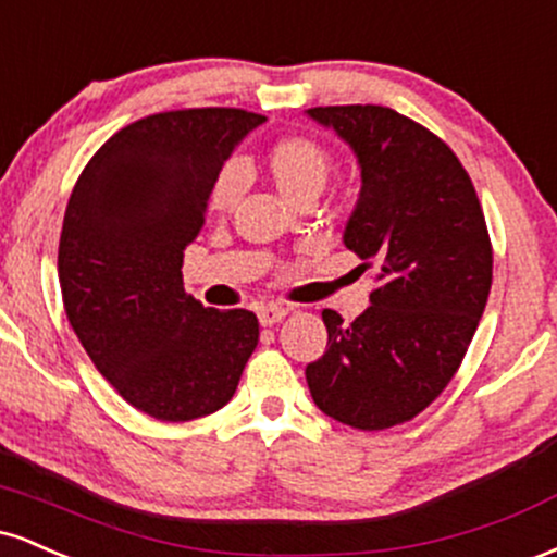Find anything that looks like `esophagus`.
Returning <instances> with one entry per match:
<instances>
[{"label":"esophagus","mask_w":557,"mask_h":557,"mask_svg":"<svg viewBox=\"0 0 557 557\" xmlns=\"http://www.w3.org/2000/svg\"><path fill=\"white\" fill-rule=\"evenodd\" d=\"M257 317H259L261 327H272V324L283 322V319L287 317V309L285 306H261V309L257 311Z\"/></svg>","instance_id":"obj_1"}]
</instances>
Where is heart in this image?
Here are the masks:
<instances>
[{
    "instance_id": "b5f03b06",
    "label": "heart",
    "mask_w": 557,
    "mask_h": 557,
    "mask_svg": "<svg viewBox=\"0 0 557 557\" xmlns=\"http://www.w3.org/2000/svg\"><path fill=\"white\" fill-rule=\"evenodd\" d=\"M264 170L274 188H277V194L296 207L304 198H317L322 194L330 175V157L317 140L306 136H290L267 149ZM238 170H222L212 185V194H209V207L214 212L227 209L235 201V196H238Z\"/></svg>"
}]
</instances>
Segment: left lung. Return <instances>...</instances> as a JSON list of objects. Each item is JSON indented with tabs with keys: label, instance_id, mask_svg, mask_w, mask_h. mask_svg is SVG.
<instances>
[{
	"label": "left lung",
	"instance_id": "left-lung-1",
	"mask_svg": "<svg viewBox=\"0 0 557 557\" xmlns=\"http://www.w3.org/2000/svg\"><path fill=\"white\" fill-rule=\"evenodd\" d=\"M361 172L345 248L374 267L369 309H324L327 350L306 367L319 411L387 430L424 411L461 367L492 285L487 225L471 177L434 133L374 104L314 107Z\"/></svg>",
	"mask_w": 557,
	"mask_h": 557
}]
</instances>
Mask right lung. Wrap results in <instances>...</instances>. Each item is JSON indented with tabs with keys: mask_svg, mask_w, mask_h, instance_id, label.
I'll return each mask as SVG.
<instances>
[{
	"mask_svg": "<svg viewBox=\"0 0 557 557\" xmlns=\"http://www.w3.org/2000/svg\"><path fill=\"white\" fill-rule=\"evenodd\" d=\"M264 120L225 107L151 114L96 151L67 201V319L101 376L154 419L220 411L259 343L251 311L203 309L181 267L222 164Z\"/></svg>",
	"mask_w": 557,
	"mask_h": 557,
	"instance_id": "1",
	"label": "right lung"
}]
</instances>
